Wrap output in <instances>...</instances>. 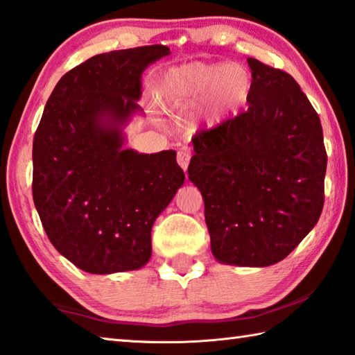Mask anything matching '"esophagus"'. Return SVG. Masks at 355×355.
Wrapping results in <instances>:
<instances>
[{
  "label": "esophagus",
  "mask_w": 355,
  "mask_h": 355,
  "mask_svg": "<svg viewBox=\"0 0 355 355\" xmlns=\"http://www.w3.org/2000/svg\"><path fill=\"white\" fill-rule=\"evenodd\" d=\"M189 159H191V149L189 147H183V149H180L177 153V161L182 169L186 172L189 166Z\"/></svg>",
  "instance_id": "34e87169"
}]
</instances>
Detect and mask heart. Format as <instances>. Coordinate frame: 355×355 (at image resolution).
Instances as JSON below:
<instances>
[{
	"mask_svg": "<svg viewBox=\"0 0 355 355\" xmlns=\"http://www.w3.org/2000/svg\"><path fill=\"white\" fill-rule=\"evenodd\" d=\"M251 88V77L242 65H191L172 68L163 76L158 87L164 102L197 101L209 94L212 116H220L245 102Z\"/></svg>",
	"mask_w": 355,
	"mask_h": 355,
	"instance_id": "obj_1",
	"label": "heart"
}]
</instances>
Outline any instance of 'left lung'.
Segmentation results:
<instances>
[{"label": "left lung", "instance_id": "1", "mask_svg": "<svg viewBox=\"0 0 355 355\" xmlns=\"http://www.w3.org/2000/svg\"><path fill=\"white\" fill-rule=\"evenodd\" d=\"M248 65L247 112L196 133L188 173L216 259L267 267L317 225L327 155L320 116L293 77L256 59Z\"/></svg>", "mask_w": 355, "mask_h": 355}]
</instances>
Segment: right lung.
I'll return each instance as SVG.
<instances>
[{
  "label": "right lung",
  "mask_w": 355,
  "mask_h": 355,
  "mask_svg": "<svg viewBox=\"0 0 355 355\" xmlns=\"http://www.w3.org/2000/svg\"><path fill=\"white\" fill-rule=\"evenodd\" d=\"M163 44L98 54L62 77L32 146V197L48 239L83 272L138 270L152 227L184 183L175 150L124 149L122 127L141 112V74Z\"/></svg>",
  "instance_id": "1"
}]
</instances>
